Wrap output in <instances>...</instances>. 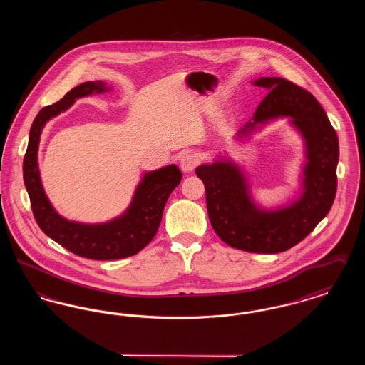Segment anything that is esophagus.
<instances>
[{"label": "esophagus", "mask_w": 365, "mask_h": 365, "mask_svg": "<svg viewBox=\"0 0 365 365\" xmlns=\"http://www.w3.org/2000/svg\"><path fill=\"white\" fill-rule=\"evenodd\" d=\"M200 161H201V157L198 156L197 153H192V152L186 153L180 158V168L185 173H191L200 164Z\"/></svg>", "instance_id": "34e87169"}]
</instances>
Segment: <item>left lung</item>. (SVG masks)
I'll return each instance as SVG.
<instances>
[{
	"instance_id": "obj_1",
	"label": "left lung",
	"mask_w": 365,
	"mask_h": 365,
	"mask_svg": "<svg viewBox=\"0 0 365 365\" xmlns=\"http://www.w3.org/2000/svg\"><path fill=\"white\" fill-rule=\"evenodd\" d=\"M253 85L269 93L238 134L246 135L272 119L292 118L307 145L301 197L289 207L262 210L250 200L246 179L231 161L200 165L195 174L205 186L210 225L223 242L250 253H280L301 242L330 212L339 143L324 109L309 91L275 76L260 78Z\"/></svg>"
}]
</instances>
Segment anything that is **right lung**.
Listing matches in <instances>:
<instances>
[{
	"label": "right lung",
	"instance_id": "1",
	"mask_svg": "<svg viewBox=\"0 0 365 365\" xmlns=\"http://www.w3.org/2000/svg\"><path fill=\"white\" fill-rule=\"evenodd\" d=\"M106 90L104 82H85L73 87L56 104L42 108L31 125L23 160L24 185L38 226L73 255L91 260L125 259L142 250L156 235L165 202L182 179L180 170L174 164L146 173L128 209L120 217L103 225L70 222L53 209L42 187L36 163L41 131L48 120L67 110L76 98Z\"/></svg>",
	"mask_w": 365,
	"mask_h": 365
}]
</instances>
